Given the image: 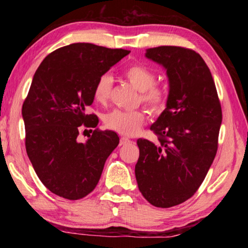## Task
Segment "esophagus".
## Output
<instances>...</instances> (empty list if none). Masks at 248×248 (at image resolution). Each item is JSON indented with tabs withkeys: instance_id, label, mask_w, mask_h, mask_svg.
<instances>
[{
	"instance_id": "esophagus-1",
	"label": "esophagus",
	"mask_w": 248,
	"mask_h": 248,
	"mask_svg": "<svg viewBox=\"0 0 248 248\" xmlns=\"http://www.w3.org/2000/svg\"><path fill=\"white\" fill-rule=\"evenodd\" d=\"M130 143H132V141L129 140L128 138H124V137L120 138V145H128Z\"/></svg>"
}]
</instances>
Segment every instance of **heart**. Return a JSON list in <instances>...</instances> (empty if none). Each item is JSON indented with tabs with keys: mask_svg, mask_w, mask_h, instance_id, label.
Segmentation results:
<instances>
[{
	"mask_svg": "<svg viewBox=\"0 0 248 248\" xmlns=\"http://www.w3.org/2000/svg\"><path fill=\"white\" fill-rule=\"evenodd\" d=\"M124 77L133 86L141 91L140 97L146 106L154 112L161 111L165 107L167 93L164 87L155 84L156 77L146 66L141 64L129 65L124 70ZM112 79L110 75L103 74L95 83L93 96L96 103L105 104L110 97ZM145 115L142 110H123L114 109L105 116L104 123L108 129L114 130L123 136H133L143 124Z\"/></svg>",
	"mask_w": 248,
	"mask_h": 248,
	"instance_id": "obj_1",
	"label": "heart"
}]
</instances>
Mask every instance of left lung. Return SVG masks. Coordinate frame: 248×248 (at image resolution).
<instances>
[{
  "mask_svg": "<svg viewBox=\"0 0 248 248\" xmlns=\"http://www.w3.org/2000/svg\"><path fill=\"white\" fill-rule=\"evenodd\" d=\"M145 57L166 69L170 92L165 110L151 125L159 145L137 141L138 187L157 208L191 198L207 175L217 150L222 109L211 72L191 49L161 46Z\"/></svg>",
  "mask_w": 248,
  "mask_h": 248,
  "instance_id": "1",
  "label": "left lung"
}]
</instances>
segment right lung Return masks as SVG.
Here are the masks:
<instances>
[{"label": "right lung", "instance_id": "1", "mask_svg": "<svg viewBox=\"0 0 248 248\" xmlns=\"http://www.w3.org/2000/svg\"><path fill=\"white\" fill-rule=\"evenodd\" d=\"M129 52L72 44L48 54L33 75L22 108L25 145L37 176L54 195L69 200L89 195L119 144L110 130H91L85 144L77 136L98 124L97 116L87 114L96 81Z\"/></svg>", "mask_w": 248, "mask_h": 248}]
</instances>
